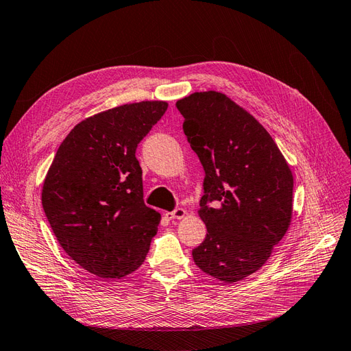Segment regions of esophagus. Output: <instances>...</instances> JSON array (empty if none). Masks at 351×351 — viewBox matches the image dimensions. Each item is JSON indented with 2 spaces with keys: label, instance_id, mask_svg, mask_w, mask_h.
Wrapping results in <instances>:
<instances>
[{
  "label": "esophagus",
  "instance_id": "34e87169",
  "mask_svg": "<svg viewBox=\"0 0 351 351\" xmlns=\"http://www.w3.org/2000/svg\"><path fill=\"white\" fill-rule=\"evenodd\" d=\"M167 218H169V219H182L184 215H186V209H183V208H176L174 210H171V212H167Z\"/></svg>",
  "mask_w": 351,
  "mask_h": 351
}]
</instances>
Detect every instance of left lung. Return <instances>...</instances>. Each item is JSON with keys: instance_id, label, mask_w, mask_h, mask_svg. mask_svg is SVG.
<instances>
[{"instance_id": "8db88e82", "label": "left lung", "mask_w": 351, "mask_h": 351, "mask_svg": "<svg viewBox=\"0 0 351 351\" xmlns=\"http://www.w3.org/2000/svg\"><path fill=\"white\" fill-rule=\"evenodd\" d=\"M176 107L205 171L199 215L208 232L193 261L217 280L240 281L289 230L291 171L269 133L224 93L196 92Z\"/></svg>"}]
</instances>
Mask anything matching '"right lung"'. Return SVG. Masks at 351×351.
<instances>
[{"label":"right lung","instance_id":"right-lung-1","mask_svg":"<svg viewBox=\"0 0 351 351\" xmlns=\"http://www.w3.org/2000/svg\"><path fill=\"white\" fill-rule=\"evenodd\" d=\"M168 104L145 101L89 117L60 145L42 189L49 226L80 268L112 280L143 263L161 215L143 202L137 145Z\"/></svg>","mask_w":351,"mask_h":351}]
</instances>
